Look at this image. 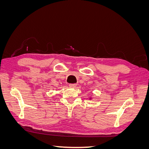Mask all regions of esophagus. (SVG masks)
Listing matches in <instances>:
<instances>
[{"mask_svg":"<svg viewBox=\"0 0 149 149\" xmlns=\"http://www.w3.org/2000/svg\"><path fill=\"white\" fill-rule=\"evenodd\" d=\"M76 85H77V84H76V83H70L69 84V86L71 87V88H74V87H76Z\"/></svg>","mask_w":149,"mask_h":149,"instance_id":"34e87169","label":"esophagus"}]
</instances>
